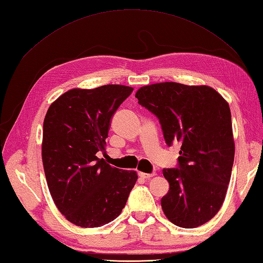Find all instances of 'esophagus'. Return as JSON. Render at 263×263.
<instances>
[{
	"label": "esophagus",
	"mask_w": 263,
	"mask_h": 263,
	"mask_svg": "<svg viewBox=\"0 0 263 263\" xmlns=\"http://www.w3.org/2000/svg\"><path fill=\"white\" fill-rule=\"evenodd\" d=\"M138 175H139L140 177H142V178H145V180H149V178H151V177H153V176L155 175V174H154V173H152V174H148V173L139 172V173H138Z\"/></svg>",
	"instance_id": "1"
}]
</instances>
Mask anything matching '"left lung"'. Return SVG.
Wrapping results in <instances>:
<instances>
[{"mask_svg": "<svg viewBox=\"0 0 263 263\" xmlns=\"http://www.w3.org/2000/svg\"><path fill=\"white\" fill-rule=\"evenodd\" d=\"M135 97L159 119L166 144H181L178 167L163 170L170 183L164 214L177 227L202 226L220 211L231 178L235 145L228 101L212 87L178 82L140 87Z\"/></svg>", "mask_w": 263, "mask_h": 263, "instance_id": "8db88e82", "label": "left lung"}]
</instances>
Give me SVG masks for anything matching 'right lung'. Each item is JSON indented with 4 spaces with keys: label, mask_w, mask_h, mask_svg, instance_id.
I'll return each mask as SVG.
<instances>
[{
    "label": "right lung",
    "mask_w": 263,
    "mask_h": 263,
    "mask_svg": "<svg viewBox=\"0 0 263 263\" xmlns=\"http://www.w3.org/2000/svg\"><path fill=\"white\" fill-rule=\"evenodd\" d=\"M133 90L123 85L70 89L46 114L44 174L55 206L74 226L98 228L114 221L137 181L135 171L112 167L97 157L106 153L115 111Z\"/></svg>",
    "instance_id": "add662e5"
}]
</instances>
